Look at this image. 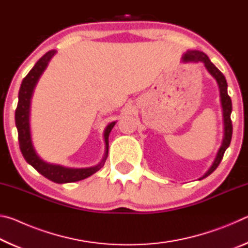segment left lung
I'll return each instance as SVG.
<instances>
[{
    "mask_svg": "<svg viewBox=\"0 0 248 248\" xmlns=\"http://www.w3.org/2000/svg\"><path fill=\"white\" fill-rule=\"evenodd\" d=\"M183 62H194V63H198V62H202L204 64L205 69L208 72L216 78L219 86L220 91V98H221V106H222V115H223V140H222V144L220 146L219 151H217V156L213 161L212 165L208 170L202 177L199 179H203L213 173L219 166L220 162L223 158V155L225 150L229 148L231 143V139H232V121H231V112H232V100H231L230 96L228 94V83L224 75L222 74L221 71L217 68V66L210 61V59L205 53L202 51H198V50H188V51L183 56Z\"/></svg>",
    "mask_w": 248,
    "mask_h": 248,
    "instance_id": "1",
    "label": "left lung"
}]
</instances>
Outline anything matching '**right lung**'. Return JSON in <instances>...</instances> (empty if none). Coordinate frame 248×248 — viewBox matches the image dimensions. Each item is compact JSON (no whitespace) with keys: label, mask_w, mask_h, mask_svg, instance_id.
<instances>
[{"label":"right lung","mask_w":248,"mask_h":248,"mask_svg":"<svg viewBox=\"0 0 248 248\" xmlns=\"http://www.w3.org/2000/svg\"><path fill=\"white\" fill-rule=\"evenodd\" d=\"M56 50H50V51L44 54V56L37 61V63L33 65V68L29 71V73L24 78L18 92V104L17 108H16L15 110V124L18 132L20 152H22L24 158L26 159L28 164H31L33 169L43 176H45L46 178H48L58 184H65L85 179L102 169L108 155L109 133H110L111 129L114 128V125L116 124V121L109 124L106 129H105L104 139L106 150H105V155L102 162L96 166L86 167V169H70V167L47 163L37 154L31 142V124H29L31 100L37 82H38L41 74L44 73V71L49 64V61L51 60V58L56 54Z\"/></svg>","instance_id":"1"}]
</instances>
